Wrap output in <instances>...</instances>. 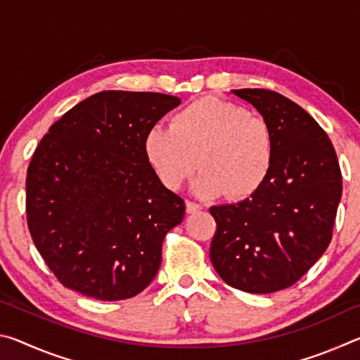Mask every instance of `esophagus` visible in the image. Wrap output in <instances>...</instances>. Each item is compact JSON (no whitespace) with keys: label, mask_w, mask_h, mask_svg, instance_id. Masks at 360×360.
Segmentation results:
<instances>
[{"label":"esophagus","mask_w":360,"mask_h":360,"mask_svg":"<svg viewBox=\"0 0 360 360\" xmlns=\"http://www.w3.org/2000/svg\"><path fill=\"white\" fill-rule=\"evenodd\" d=\"M200 210H202V205H198V203H195V202H187L186 203L187 214H193V212H198Z\"/></svg>","instance_id":"esophagus-1"}]
</instances>
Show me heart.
<instances>
[{"label": "heart", "instance_id": "obj_1", "mask_svg": "<svg viewBox=\"0 0 360 360\" xmlns=\"http://www.w3.org/2000/svg\"><path fill=\"white\" fill-rule=\"evenodd\" d=\"M146 157L158 179L178 191L202 172L193 192L203 198L227 193L245 200L264 186L275 157V139L265 119L216 96L188 103L172 119V129L152 127L144 141Z\"/></svg>", "mask_w": 360, "mask_h": 360}]
</instances>
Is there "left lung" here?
Instances as JSON below:
<instances>
[{
    "label": "left lung",
    "instance_id": "1",
    "mask_svg": "<svg viewBox=\"0 0 360 360\" xmlns=\"http://www.w3.org/2000/svg\"><path fill=\"white\" fill-rule=\"evenodd\" d=\"M231 92L270 125L275 157L252 197L210 208L217 224L210 257L231 288L271 294L295 284L326 252L343 182L330 138L303 108L266 89Z\"/></svg>",
    "mask_w": 360,
    "mask_h": 360
}]
</instances>
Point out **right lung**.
I'll return each mask as SVG.
<instances>
[{"mask_svg": "<svg viewBox=\"0 0 360 360\" xmlns=\"http://www.w3.org/2000/svg\"><path fill=\"white\" fill-rule=\"evenodd\" d=\"M179 103L106 90L71 108L41 139L27 172V222L65 288L114 302L155 278L162 243L186 205L158 179L144 141Z\"/></svg>", "mask_w": 360, "mask_h": 360, "instance_id": "obj_1", "label": "right lung"}]
</instances>
